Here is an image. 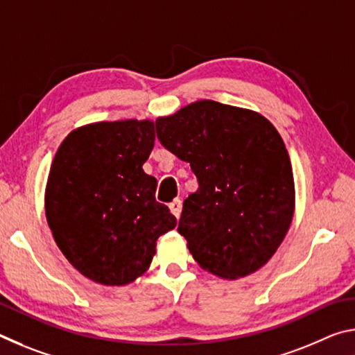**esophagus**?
Wrapping results in <instances>:
<instances>
[{
    "label": "esophagus",
    "mask_w": 355,
    "mask_h": 355,
    "mask_svg": "<svg viewBox=\"0 0 355 355\" xmlns=\"http://www.w3.org/2000/svg\"><path fill=\"white\" fill-rule=\"evenodd\" d=\"M169 208H171V213L175 216V218L178 219L180 218V214H182V208H183V203H182V200L180 199H175L173 200L171 205H169Z\"/></svg>",
    "instance_id": "34e87169"
}]
</instances>
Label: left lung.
Masks as SVG:
<instances>
[{
  "instance_id": "left-lung-1",
  "label": "left lung",
  "mask_w": 355,
  "mask_h": 355,
  "mask_svg": "<svg viewBox=\"0 0 355 355\" xmlns=\"http://www.w3.org/2000/svg\"><path fill=\"white\" fill-rule=\"evenodd\" d=\"M156 135L199 180L178 222L197 264L225 280L263 268L296 208L291 161L274 125L257 111L197 100L156 119Z\"/></svg>"
}]
</instances>
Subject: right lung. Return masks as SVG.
Masks as SVG:
<instances>
[{
  "label": "right lung",
  "instance_id": "1",
  "mask_svg": "<svg viewBox=\"0 0 355 355\" xmlns=\"http://www.w3.org/2000/svg\"><path fill=\"white\" fill-rule=\"evenodd\" d=\"M153 146V120H105L71 130L53 159L48 227L71 266L97 284L123 286L146 274L158 238L177 225L142 169Z\"/></svg>",
  "mask_w": 355,
  "mask_h": 355
}]
</instances>
